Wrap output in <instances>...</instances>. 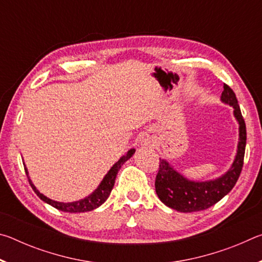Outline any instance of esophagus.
Listing matches in <instances>:
<instances>
[{
    "mask_svg": "<svg viewBox=\"0 0 262 262\" xmlns=\"http://www.w3.org/2000/svg\"><path fill=\"white\" fill-rule=\"evenodd\" d=\"M141 143L143 145H154V143H156V141H155V139L151 135L145 134L143 137H142Z\"/></svg>",
    "mask_w": 262,
    "mask_h": 262,
    "instance_id": "1",
    "label": "esophagus"
}]
</instances>
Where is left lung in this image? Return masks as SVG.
Returning <instances> with one entry per match:
<instances>
[{"instance_id": "left-lung-1", "label": "left lung", "mask_w": 262, "mask_h": 262, "mask_svg": "<svg viewBox=\"0 0 262 262\" xmlns=\"http://www.w3.org/2000/svg\"><path fill=\"white\" fill-rule=\"evenodd\" d=\"M221 101L233 108V117L238 122L237 151L227 172L209 180H190L176 170L166 159H159L156 177V193L159 200L168 208L180 212L205 210L222 200L236 185L241 176L246 145V126L232 89L224 84Z\"/></svg>"}]
</instances>
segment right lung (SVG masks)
Returning a JSON list of instances; mask_svg holds the SVG:
<instances>
[{"label": "right lung", "instance_id": "1", "mask_svg": "<svg viewBox=\"0 0 262 262\" xmlns=\"http://www.w3.org/2000/svg\"><path fill=\"white\" fill-rule=\"evenodd\" d=\"M135 151L136 150L134 148L128 150V152L126 155H123V156L119 158V161L117 163L113 164V166L111 167L107 173L104 176L103 180L100 181L98 187H97L94 192H92L91 194H89L88 196L81 199V200L73 201V202H60V201L52 200V199L47 198L46 195H43L42 193L39 192L37 187L34 186V184L32 183V180L30 179L28 167H26L24 162H23V164H24V168H25L26 176H28V178H29V183L31 185V187H32L34 193L37 194L43 202L48 203V205L56 208V209L66 211V212H85V211H91V210L96 209V208L100 207L106 200H107V198L110 196L111 192H112V188H113L114 183H115V178H117L119 170H120L123 164H125L128 159H129L133 155L135 154Z\"/></svg>", "mask_w": 262, "mask_h": 262}]
</instances>
